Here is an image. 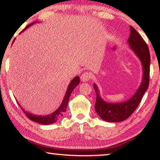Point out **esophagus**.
<instances>
[{
	"label": "esophagus",
	"mask_w": 160,
	"mask_h": 160,
	"mask_svg": "<svg viewBox=\"0 0 160 160\" xmlns=\"http://www.w3.org/2000/svg\"><path fill=\"white\" fill-rule=\"evenodd\" d=\"M91 77V73L87 72H84V73H83L82 76H81V80H82L83 82H86L90 79Z\"/></svg>",
	"instance_id": "obj_1"
}]
</instances>
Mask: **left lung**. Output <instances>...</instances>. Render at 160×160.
<instances>
[{"label": "left lung", "mask_w": 160, "mask_h": 160, "mask_svg": "<svg viewBox=\"0 0 160 160\" xmlns=\"http://www.w3.org/2000/svg\"><path fill=\"white\" fill-rule=\"evenodd\" d=\"M130 35L128 40L130 48L134 52L142 66V79L141 84L131 98L121 103H108L103 101L100 96V91L96 83L93 88L96 93L95 110L99 117L107 122H121L127 119L135 111L149 86L150 79V55L148 47L142 37L130 26Z\"/></svg>", "instance_id": "1"}]
</instances>
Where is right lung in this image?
<instances>
[{
    "label": "right lung",
    "mask_w": 160,
    "mask_h": 160,
    "mask_svg": "<svg viewBox=\"0 0 160 160\" xmlns=\"http://www.w3.org/2000/svg\"><path fill=\"white\" fill-rule=\"evenodd\" d=\"M36 22H38L35 21V22L30 23V24L28 25L25 29H23V30L21 31L20 33L22 32L23 31H25L26 29L28 28L30 26L34 25ZM79 82H80V78L78 76H77V77H75L74 78H73L72 82L69 83V86H68L66 93H65V96L64 97V99H63L62 104L60 105V106L55 111L53 112L51 114L46 115V116H38V115H35V114L30 113V112H28V111H25L24 109H22V108H21V109L22 110L23 112H24V113L27 116L28 118H30L31 120H32V121L38 122V123L40 124L49 125V124L54 123V122H56L57 120L61 118L64 116V112H66L68 102H69V96L71 95V93H72V91L74 89V88L77 87V86L79 84ZM18 103L20 106V104L18 102Z\"/></svg>",
    "instance_id": "right-lung-1"
}]
</instances>
